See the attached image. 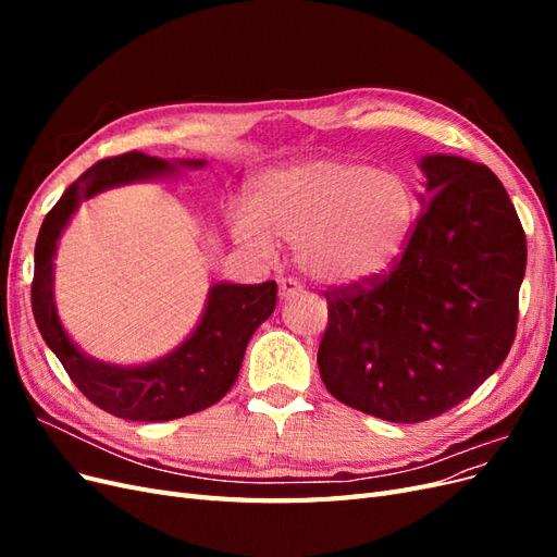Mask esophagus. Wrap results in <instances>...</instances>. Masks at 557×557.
Segmentation results:
<instances>
[{"label":"esophagus","instance_id":"34e87169","mask_svg":"<svg viewBox=\"0 0 557 557\" xmlns=\"http://www.w3.org/2000/svg\"><path fill=\"white\" fill-rule=\"evenodd\" d=\"M301 293V285L295 278H281L278 281V297L281 299H290Z\"/></svg>","mask_w":557,"mask_h":557}]
</instances>
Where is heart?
<instances>
[{
  "mask_svg": "<svg viewBox=\"0 0 557 557\" xmlns=\"http://www.w3.org/2000/svg\"><path fill=\"white\" fill-rule=\"evenodd\" d=\"M416 223L409 181L344 158H305L258 178L250 207L227 215L232 237L258 256L295 244L309 278L334 288L383 276L407 248Z\"/></svg>",
  "mask_w": 557,
  "mask_h": 557,
  "instance_id": "1",
  "label": "heart"
}]
</instances>
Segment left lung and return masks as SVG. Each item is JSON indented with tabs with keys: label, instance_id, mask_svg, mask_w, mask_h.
Wrapping results in <instances>:
<instances>
[{
	"label": "left lung",
	"instance_id": "1",
	"mask_svg": "<svg viewBox=\"0 0 557 557\" xmlns=\"http://www.w3.org/2000/svg\"><path fill=\"white\" fill-rule=\"evenodd\" d=\"M420 172L423 213L401 260L369 288L325 293L318 348L332 397L391 423L442 416L497 372L528 264L518 213L485 164L436 153Z\"/></svg>",
	"mask_w": 557,
	"mask_h": 557
}]
</instances>
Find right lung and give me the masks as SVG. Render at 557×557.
<instances>
[{
  "label": "right lung",
  "instance_id": "obj_1",
  "mask_svg": "<svg viewBox=\"0 0 557 557\" xmlns=\"http://www.w3.org/2000/svg\"><path fill=\"white\" fill-rule=\"evenodd\" d=\"M205 160H162L123 153L92 164L48 211L35 248L32 311L46 346L64 372L99 409L125 420H174L223 399L237 381L246 346L276 307V283H213L197 327L166 356L146 364H111L81 350L66 334L55 307V252L64 227L81 201L132 181L172 178L183 166L199 170Z\"/></svg>",
  "mask_w": 557,
  "mask_h": 557
}]
</instances>
